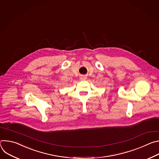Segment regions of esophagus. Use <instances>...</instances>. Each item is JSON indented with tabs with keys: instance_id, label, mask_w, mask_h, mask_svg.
<instances>
[{
	"instance_id": "obj_1",
	"label": "esophagus",
	"mask_w": 159,
	"mask_h": 159,
	"mask_svg": "<svg viewBox=\"0 0 159 159\" xmlns=\"http://www.w3.org/2000/svg\"><path fill=\"white\" fill-rule=\"evenodd\" d=\"M86 79H87V77L85 76H81L80 78V80H85Z\"/></svg>"
}]
</instances>
